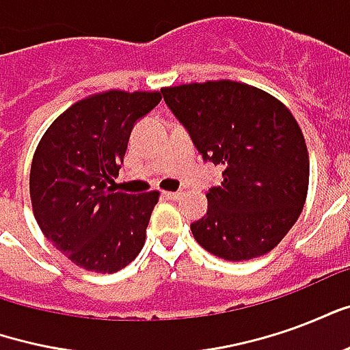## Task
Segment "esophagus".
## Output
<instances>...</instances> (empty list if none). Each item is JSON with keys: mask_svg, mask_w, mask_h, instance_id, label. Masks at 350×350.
<instances>
[{"mask_svg": "<svg viewBox=\"0 0 350 350\" xmlns=\"http://www.w3.org/2000/svg\"><path fill=\"white\" fill-rule=\"evenodd\" d=\"M163 197L168 198V200H178V198H182V193L180 191H165Z\"/></svg>", "mask_w": 350, "mask_h": 350, "instance_id": "esophagus-1", "label": "esophagus"}]
</instances>
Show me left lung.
Here are the masks:
<instances>
[{"label": "left lung", "instance_id": "1", "mask_svg": "<svg viewBox=\"0 0 350 350\" xmlns=\"http://www.w3.org/2000/svg\"><path fill=\"white\" fill-rule=\"evenodd\" d=\"M176 118L223 182L191 225L206 251L250 260L278 245L300 217L309 185L306 138L293 112L264 90L234 80L163 88Z\"/></svg>", "mask_w": 350, "mask_h": 350}]
</instances>
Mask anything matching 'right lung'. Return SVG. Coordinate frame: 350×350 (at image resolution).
<instances>
[{"label": "right lung", "instance_id": "right-lung-1", "mask_svg": "<svg viewBox=\"0 0 350 350\" xmlns=\"http://www.w3.org/2000/svg\"><path fill=\"white\" fill-rule=\"evenodd\" d=\"M161 92L107 90L59 114L37 144L29 172L31 208L42 234L80 268L114 273L133 262L159 191L127 195L114 178L133 125Z\"/></svg>", "mask_w": 350, "mask_h": 350}]
</instances>
